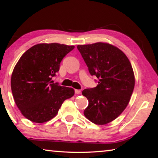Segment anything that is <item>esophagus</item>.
I'll return each mask as SVG.
<instances>
[{"label":"esophagus","instance_id":"esophagus-1","mask_svg":"<svg viewBox=\"0 0 158 158\" xmlns=\"http://www.w3.org/2000/svg\"><path fill=\"white\" fill-rule=\"evenodd\" d=\"M74 92H75L76 94H80V93H81V90L79 89H76L75 90H74Z\"/></svg>","mask_w":158,"mask_h":158}]
</instances>
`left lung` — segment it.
Segmentation results:
<instances>
[{"instance_id":"obj_1","label":"left lung","mask_w":158,"mask_h":158,"mask_svg":"<svg viewBox=\"0 0 158 158\" xmlns=\"http://www.w3.org/2000/svg\"><path fill=\"white\" fill-rule=\"evenodd\" d=\"M77 49L90 74L99 79L97 86L82 91L89 100L84 116L95 124H107L129 103L135 84L132 67L126 55L110 44L78 45Z\"/></svg>"}]
</instances>
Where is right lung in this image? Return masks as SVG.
Wrapping results in <instances>:
<instances>
[{"mask_svg":"<svg viewBox=\"0 0 158 158\" xmlns=\"http://www.w3.org/2000/svg\"><path fill=\"white\" fill-rule=\"evenodd\" d=\"M74 48L58 43L35 44L16 64L11 77L12 95L21 114L31 121H49L63 102L74 95L73 89L52 81L61 60Z\"/></svg>","mask_w":158,"mask_h":158,"instance_id":"1","label":"right lung"}]
</instances>
